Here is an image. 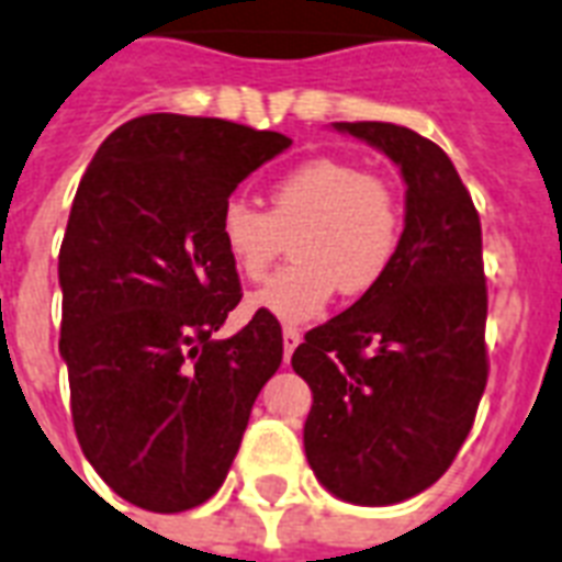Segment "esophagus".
Instances as JSON below:
<instances>
[{
  "label": "esophagus",
  "instance_id": "1",
  "mask_svg": "<svg viewBox=\"0 0 562 562\" xmlns=\"http://www.w3.org/2000/svg\"><path fill=\"white\" fill-rule=\"evenodd\" d=\"M297 345H301V330H297V327H285V330H282V351H285V360L294 355Z\"/></svg>",
  "mask_w": 562,
  "mask_h": 562
}]
</instances>
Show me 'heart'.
<instances>
[{"label": "heart", "instance_id": "1", "mask_svg": "<svg viewBox=\"0 0 562 562\" xmlns=\"http://www.w3.org/2000/svg\"><path fill=\"white\" fill-rule=\"evenodd\" d=\"M268 214L244 199L220 211V244L249 282L265 280L292 240L294 265L252 294L282 322H310L336 289L360 297L384 282L405 238V202L393 181L339 157H315L273 181Z\"/></svg>", "mask_w": 562, "mask_h": 562}]
</instances>
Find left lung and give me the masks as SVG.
I'll use <instances>...</instances> for the list:
<instances>
[{"label":"left lung","mask_w":562,"mask_h":562,"mask_svg":"<svg viewBox=\"0 0 562 562\" xmlns=\"http://www.w3.org/2000/svg\"><path fill=\"white\" fill-rule=\"evenodd\" d=\"M336 127L402 166L408 211L384 282L292 355L313 390L303 447L327 492L390 506L438 482L476 419L488 381L482 226L440 145L386 122Z\"/></svg>","instance_id":"obj_1"}]
</instances>
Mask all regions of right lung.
<instances>
[{
    "label": "right lung",
    "instance_id": "right-lung-1",
    "mask_svg": "<svg viewBox=\"0 0 562 562\" xmlns=\"http://www.w3.org/2000/svg\"><path fill=\"white\" fill-rule=\"evenodd\" d=\"M289 145L151 112L103 139L74 196L59 249L70 417L91 468L139 509L184 513L217 492L280 369L265 310L214 339L244 297L217 226L232 190Z\"/></svg>",
    "mask_w": 562,
    "mask_h": 562
}]
</instances>
